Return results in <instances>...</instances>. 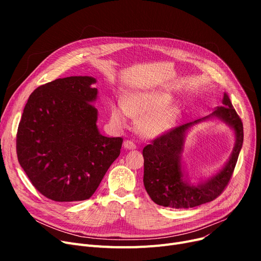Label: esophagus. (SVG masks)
Listing matches in <instances>:
<instances>
[{
	"label": "esophagus",
	"instance_id": "34e87169",
	"mask_svg": "<svg viewBox=\"0 0 261 261\" xmlns=\"http://www.w3.org/2000/svg\"><path fill=\"white\" fill-rule=\"evenodd\" d=\"M123 147H125L126 149H135V148H136V145H135L132 141L127 140V141L123 142Z\"/></svg>",
	"mask_w": 261,
	"mask_h": 261
}]
</instances>
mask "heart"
Here are the masks:
<instances>
[{"mask_svg": "<svg viewBox=\"0 0 261 261\" xmlns=\"http://www.w3.org/2000/svg\"><path fill=\"white\" fill-rule=\"evenodd\" d=\"M171 102V96L161 91L138 92L128 95L122 106L113 105L111 114L114 120L122 122L126 112L136 118H141L139 128L148 138L165 134L173 126L179 116V111Z\"/></svg>", "mask_w": 261, "mask_h": 261, "instance_id": "heart-1", "label": "heart"}]
</instances>
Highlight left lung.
Wrapping results in <instances>:
<instances>
[{"instance_id": "obj_1", "label": "left lung", "mask_w": 261, "mask_h": 261, "mask_svg": "<svg viewBox=\"0 0 261 261\" xmlns=\"http://www.w3.org/2000/svg\"><path fill=\"white\" fill-rule=\"evenodd\" d=\"M222 102L223 106L218 107L212 115L172 128L143 149L144 185L158 205L171 208L196 207L218 198L228 185L243 143V125L226 94ZM211 116L220 118L236 130L237 144L225 168L208 181L194 187L184 181L180 168L185 132L194 123Z\"/></svg>"}]
</instances>
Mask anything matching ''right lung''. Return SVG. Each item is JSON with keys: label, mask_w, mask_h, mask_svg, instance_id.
Returning a JSON list of instances; mask_svg holds the SVG:
<instances>
[{"label": "right lung", "mask_w": 261, "mask_h": 261, "mask_svg": "<svg viewBox=\"0 0 261 261\" xmlns=\"http://www.w3.org/2000/svg\"><path fill=\"white\" fill-rule=\"evenodd\" d=\"M90 76L59 78L37 88L23 110L17 155L35 188L56 202L93 196L118 158L121 138L99 133L97 89Z\"/></svg>", "instance_id": "obj_1"}]
</instances>
